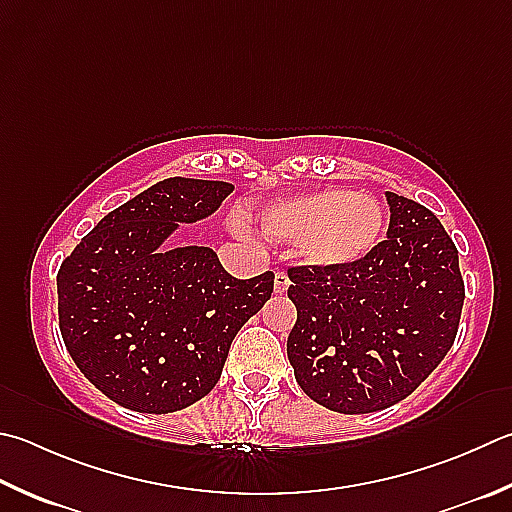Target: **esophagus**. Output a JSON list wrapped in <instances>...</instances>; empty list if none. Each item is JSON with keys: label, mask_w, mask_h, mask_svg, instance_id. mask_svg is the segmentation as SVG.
I'll use <instances>...</instances> for the list:
<instances>
[{"label": "esophagus", "mask_w": 512, "mask_h": 512, "mask_svg": "<svg viewBox=\"0 0 512 512\" xmlns=\"http://www.w3.org/2000/svg\"><path fill=\"white\" fill-rule=\"evenodd\" d=\"M288 286H291V280H288V275L282 273V271H277V273H275V286H273V291L282 295V293L288 291Z\"/></svg>", "instance_id": "obj_1"}]
</instances>
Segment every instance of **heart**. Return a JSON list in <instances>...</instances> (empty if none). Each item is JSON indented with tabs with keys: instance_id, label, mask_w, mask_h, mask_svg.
I'll return each mask as SVG.
<instances>
[{
	"instance_id": "1",
	"label": "heart",
	"mask_w": 512,
	"mask_h": 512,
	"mask_svg": "<svg viewBox=\"0 0 512 512\" xmlns=\"http://www.w3.org/2000/svg\"><path fill=\"white\" fill-rule=\"evenodd\" d=\"M383 228V208L374 197L340 188L277 199L264 212L266 235L300 241V255L320 268L362 262L378 246Z\"/></svg>"
}]
</instances>
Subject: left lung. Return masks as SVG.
I'll list each match as a JSON object with an SVG mask.
<instances>
[{"instance_id": "obj_1", "label": "left lung", "mask_w": 512, "mask_h": 512, "mask_svg": "<svg viewBox=\"0 0 512 512\" xmlns=\"http://www.w3.org/2000/svg\"><path fill=\"white\" fill-rule=\"evenodd\" d=\"M387 239L345 268H291L297 322L286 353L297 385L340 414H369L410 396L457 338L459 253L430 210L385 192Z\"/></svg>"}]
</instances>
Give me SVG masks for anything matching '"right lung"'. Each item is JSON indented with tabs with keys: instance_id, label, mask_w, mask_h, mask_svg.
Returning <instances> with one entry per match:
<instances>
[{
	"instance_id": "obj_1",
	"label": "right lung",
	"mask_w": 512,
	"mask_h": 512,
	"mask_svg": "<svg viewBox=\"0 0 512 512\" xmlns=\"http://www.w3.org/2000/svg\"><path fill=\"white\" fill-rule=\"evenodd\" d=\"M235 185L165 179L111 210L58 273L62 340L91 385L127 410H183L221 378L237 331L273 293V271L237 280L208 246L165 244L215 215Z\"/></svg>"
}]
</instances>
